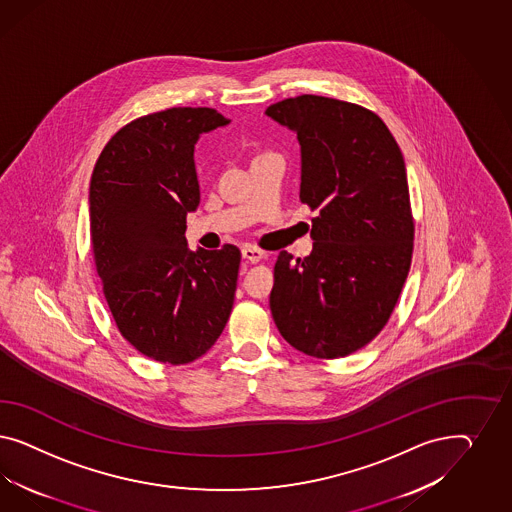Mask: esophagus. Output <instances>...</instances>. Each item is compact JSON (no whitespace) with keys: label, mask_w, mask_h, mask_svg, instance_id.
Segmentation results:
<instances>
[{"label":"esophagus","mask_w":512,"mask_h":512,"mask_svg":"<svg viewBox=\"0 0 512 512\" xmlns=\"http://www.w3.org/2000/svg\"><path fill=\"white\" fill-rule=\"evenodd\" d=\"M242 257L249 263H259L264 257L263 249L255 248V246H244L242 248Z\"/></svg>","instance_id":"1"}]
</instances>
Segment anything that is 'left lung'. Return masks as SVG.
<instances>
[{
	"instance_id": "obj_1",
	"label": "left lung",
	"mask_w": 512,
	"mask_h": 512,
	"mask_svg": "<svg viewBox=\"0 0 512 512\" xmlns=\"http://www.w3.org/2000/svg\"><path fill=\"white\" fill-rule=\"evenodd\" d=\"M300 142V201L313 253L279 251L270 310L279 334L315 358L347 357L383 330L413 255L402 150L385 122L355 103L298 95L266 109Z\"/></svg>"
}]
</instances>
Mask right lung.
Segmentation results:
<instances>
[{
    "label": "right lung",
    "mask_w": 512,
    "mask_h": 512,
    "mask_svg": "<svg viewBox=\"0 0 512 512\" xmlns=\"http://www.w3.org/2000/svg\"><path fill=\"white\" fill-rule=\"evenodd\" d=\"M227 124L208 107L146 114L114 133L93 167L95 270L120 334L155 362L202 357L233 310L240 249L189 251L184 236L201 201L195 142Z\"/></svg>",
    "instance_id": "obj_1"
}]
</instances>
